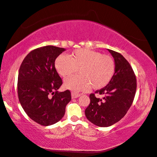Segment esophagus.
Wrapping results in <instances>:
<instances>
[{"instance_id": "1", "label": "esophagus", "mask_w": 157, "mask_h": 157, "mask_svg": "<svg viewBox=\"0 0 157 157\" xmlns=\"http://www.w3.org/2000/svg\"><path fill=\"white\" fill-rule=\"evenodd\" d=\"M81 96L80 94H78V93H76V92H72L71 93V98H78Z\"/></svg>"}]
</instances>
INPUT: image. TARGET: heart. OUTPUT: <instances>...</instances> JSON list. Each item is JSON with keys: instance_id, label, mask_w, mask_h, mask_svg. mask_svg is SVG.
Here are the masks:
<instances>
[{"instance_id": "1", "label": "heart", "mask_w": 157, "mask_h": 157, "mask_svg": "<svg viewBox=\"0 0 157 157\" xmlns=\"http://www.w3.org/2000/svg\"><path fill=\"white\" fill-rule=\"evenodd\" d=\"M54 66L60 76L67 78L78 71L81 74L66 79L64 86L72 91L86 90L90 87L99 90L106 86L113 78L116 70L111 56L87 49H78L70 57L60 54Z\"/></svg>"}]
</instances>
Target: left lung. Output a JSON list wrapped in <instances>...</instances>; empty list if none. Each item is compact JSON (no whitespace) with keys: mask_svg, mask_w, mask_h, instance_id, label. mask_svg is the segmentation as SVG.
I'll return each instance as SVG.
<instances>
[{"mask_svg":"<svg viewBox=\"0 0 157 157\" xmlns=\"http://www.w3.org/2000/svg\"><path fill=\"white\" fill-rule=\"evenodd\" d=\"M114 59L116 70L105 87L90 95V103L85 110L87 119L99 127H109L122 119L132 104L136 90V79L128 61L119 52L108 49Z\"/></svg>","mask_w":157,"mask_h":157,"instance_id":"left-lung-1","label":"left lung"}]
</instances>
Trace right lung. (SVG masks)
<instances>
[{"instance_id":"add662e5","label":"right lung","mask_w":157,"mask_h":157,"mask_svg":"<svg viewBox=\"0 0 157 157\" xmlns=\"http://www.w3.org/2000/svg\"><path fill=\"white\" fill-rule=\"evenodd\" d=\"M65 50L52 45L35 49L27 55L19 69V101L27 116L41 125L59 121L71 99L70 90L58 91L63 81L54 63Z\"/></svg>"}]
</instances>
